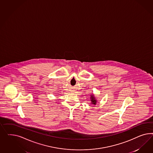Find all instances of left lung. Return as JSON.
Wrapping results in <instances>:
<instances>
[{
	"instance_id": "1",
	"label": "left lung",
	"mask_w": 153,
	"mask_h": 153,
	"mask_svg": "<svg viewBox=\"0 0 153 153\" xmlns=\"http://www.w3.org/2000/svg\"><path fill=\"white\" fill-rule=\"evenodd\" d=\"M90 101H91V104L93 105H96L97 102V100L96 99V98L95 97L94 94H91L90 95Z\"/></svg>"
}]
</instances>
